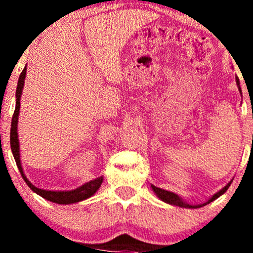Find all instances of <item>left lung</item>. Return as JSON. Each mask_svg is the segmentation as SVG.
Listing matches in <instances>:
<instances>
[{
  "label": "left lung",
  "instance_id": "left-lung-1",
  "mask_svg": "<svg viewBox=\"0 0 253 253\" xmlns=\"http://www.w3.org/2000/svg\"><path fill=\"white\" fill-rule=\"evenodd\" d=\"M236 82H237L238 89H239L240 94H242V88H240V85H239L240 83H239V78H238V77H236ZM231 183H232V181L228 182L227 184H226L221 190L217 191V193L214 194V195L211 196L207 202L201 203V205H190V203H188L187 201H184V200H183L181 196H178V195H177V194L172 193V191L164 190V189H162V188L156 187V185H153V184H151V188H152V190L155 191L156 195L158 196V199L162 200V201H164L165 203H169V205L177 206V207H181V208H200V207H203V206L208 205V203L213 202L214 200L217 199V197H220V196L222 195V194H225L226 190L228 189L229 185H231Z\"/></svg>",
  "mask_w": 253,
  "mask_h": 253
}]
</instances>
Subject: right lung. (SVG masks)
<instances>
[{
    "mask_svg": "<svg viewBox=\"0 0 253 253\" xmlns=\"http://www.w3.org/2000/svg\"><path fill=\"white\" fill-rule=\"evenodd\" d=\"M26 70H27V66H25V69L22 70L21 75H20L19 81H17L16 95H15L16 104H15V110H14L13 119H11V127H10L11 152H13L14 159H15L20 173H21L22 178L25 179V182L27 183L28 187H30L34 193L43 197L45 200H47V201L58 203V205H71V203H77V202L83 201V200L89 199V197H91L95 193H96L98 188H100L101 184H102L103 182L102 176L84 183V184L76 188V189L45 190V189H40V188H38L36 185L32 184L25 175L24 169H22V165H21V161H20V143H19V135H17V121H19V113H20V100H21L22 90H24V84L26 80Z\"/></svg>",
    "mask_w": 253,
    "mask_h": 253,
    "instance_id": "1",
    "label": "right lung"
}]
</instances>
